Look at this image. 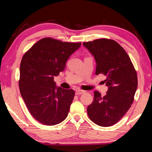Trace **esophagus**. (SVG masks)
<instances>
[{"label": "esophagus", "instance_id": "esophagus-1", "mask_svg": "<svg viewBox=\"0 0 152 152\" xmlns=\"http://www.w3.org/2000/svg\"><path fill=\"white\" fill-rule=\"evenodd\" d=\"M84 92V91H82V90H76V95H80L81 94H83Z\"/></svg>", "mask_w": 152, "mask_h": 152}]
</instances>
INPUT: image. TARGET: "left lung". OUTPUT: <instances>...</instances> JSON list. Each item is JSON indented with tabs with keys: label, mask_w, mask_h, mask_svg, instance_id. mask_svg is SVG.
Returning a JSON list of instances; mask_svg holds the SVG:
<instances>
[{
	"label": "left lung",
	"mask_w": 152,
	"mask_h": 152,
	"mask_svg": "<svg viewBox=\"0 0 152 152\" xmlns=\"http://www.w3.org/2000/svg\"><path fill=\"white\" fill-rule=\"evenodd\" d=\"M83 45L96 61L95 74H104L108 87L104 96L94 91L87 113L95 124L109 127L119 121L132 106L137 88V73L129 56L115 41L99 39L84 42Z\"/></svg>",
	"instance_id": "1"
}]
</instances>
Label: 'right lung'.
I'll list each match as a JSON object with an SVG mask.
<instances>
[{
    "label": "right lung",
    "mask_w": 152,
    "mask_h": 152,
    "mask_svg": "<svg viewBox=\"0 0 152 152\" xmlns=\"http://www.w3.org/2000/svg\"><path fill=\"white\" fill-rule=\"evenodd\" d=\"M81 43L62 42L43 38L23 56L19 86L31 115L45 125H55L65 120L75 92L56 86L54 76L66 68L67 60Z\"/></svg>",
    "instance_id": "right-lung-1"
}]
</instances>
